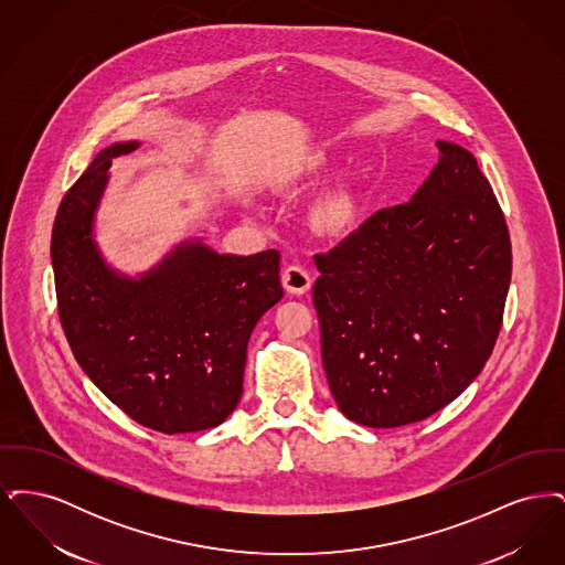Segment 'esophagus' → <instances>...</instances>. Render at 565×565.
<instances>
[{
    "instance_id": "1",
    "label": "esophagus",
    "mask_w": 565,
    "mask_h": 565,
    "mask_svg": "<svg viewBox=\"0 0 565 565\" xmlns=\"http://www.w3.org/2000/svg\"><path fill=\"white\" fill-rule=\"evenodd\" d=\"M281 284L286 288V292L302 296L305 292H309V288H311V275L307 273V269L292 265V267H288L281 273Z\"/></svg>"
}]
</instances>
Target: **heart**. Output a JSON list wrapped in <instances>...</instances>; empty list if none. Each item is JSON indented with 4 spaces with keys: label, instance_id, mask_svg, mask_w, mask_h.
<instances>
[{
    "label": "heart",
    "instance_id": "b5f03b06",
    "mask_svg": "<svg viewBox=\"0 0 565 565\" xmlns=\"http://www.w3.org/2000/svg\"><path fill=\"white\" fill-rule=\"evenodd\" d=\"M355 203L351 196H337L332 201H328L323 205L322 220L323 226L330 228V231H343V228H350L351 224L355 222Z\"/></svg>",
    "mask_w": 565,
    "mask_h": 565
}]
</instances>
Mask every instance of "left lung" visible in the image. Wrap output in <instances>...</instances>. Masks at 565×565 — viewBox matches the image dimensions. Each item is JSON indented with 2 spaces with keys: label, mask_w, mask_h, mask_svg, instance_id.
Returning <instances> with one entry per match:
<instances>
[{
  "label": "left lung",
  "mask_w": 565,
  "mask_h": 565,
  "mask_svg": "<svg viewBox=\"0 0 565 565\" xmlns=\"http://www.w3.org/2000/svg\"><path fill=\"white\" fill-rule=\"evenodd\" d=\"M408 203L316 256L322 362L341 413L366 428L422 422L479 376L502 328L511 237L477 159L438 139Z\"/></svg>",
  "instance_id": "8db88e82"
}]
</instances>
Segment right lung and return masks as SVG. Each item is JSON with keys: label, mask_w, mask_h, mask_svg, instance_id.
Masks as SVG:
<instances>
[{"label": "right lung", "mask_w": 565, "mask_h": 565, "mask_svg": "<svg viewBox=\"0 0 565 565\" xmlns=\"http://www.w3.org/2000/svg\"><path fill=\"white\" fill-rule=\"evenodd\" d=\"M139 146L102 150L58 205V318L82 371L134 422L162 434L210 430L239 403L249 334L284 296L279 252L217 254L186 239L137 277L109 267L95 217L111 161Z\"/></svg>", "instance_id": "right-lung-1"}]
</instances>
